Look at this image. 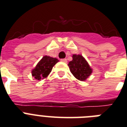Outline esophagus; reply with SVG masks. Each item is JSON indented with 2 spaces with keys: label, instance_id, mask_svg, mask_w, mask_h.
<instances>
[{
  "label": "esophagus",
  "instance_id": "1",
  "mask_svg": "<svg viewBox=\"0 0 127 127\" xmlns=\"http://www.w3.org/2000/svg\"><path fill=\"white\" fill-rule=\"evenodd\" d=\"M61 61L62 62H64V63H67L66 59H61Z\"/></svg>",
  "mask_w": 127,
  "mask_h": 127
}]
</instances>
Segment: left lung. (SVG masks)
<instances>
[{
	"label": "left lung",
	"instance_id": "obj_1",
	"mask_svg": "<svg viewBox=\"0 0 127 127\" xmlns=\"http://www.w3.org/2000/svg\"><path fill=\"white\" fill-rule=\"evenodd\" d=\"M72 59L68 64L71 73L78 80L85 81L92 73V69L81 55H73Z\"/></svg>",
	"mask_w": 127,
	"mask_h": 127
}]
</instances>
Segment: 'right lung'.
I'll use <instances>...</instances> for the list:
<instances>
[{
    "instance_id": "add662e5",
    "label": "right lung",
    "mask_w": 127,
    "mask_h": 127,
    "mask_svg": "<svg viewBox=\"0 0 127 127\" xmlns=\"http://www.w3.org/2000/svg\"><path fill=\"white\" fill-rule=\"evenodd\" d=\"M58 62L56 58L44 56L32 70V75L35 79L40 80L46 78L51 72L53 66Z\"/></svg>"
}]
</instances>
